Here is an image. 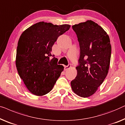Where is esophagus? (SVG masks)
<instances>
[{"label": "esophagus", "instance_id": "obj_1", "mask_svg": "<svg viewBox=\"0 0 125 125\" xmlns=\"http://www.w3.org/2000/svg\"><path fill=\"white\" fill-rule=\"evenodd\" d=\"M70 68H71V64H69V65H68V66H65L64 67V69H65V70H66L69 69H70Z\"/></svg>", "mask_w": 125, "mask_h": 125}]
</instances>
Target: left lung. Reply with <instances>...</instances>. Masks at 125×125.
<instances>
[{
    "mask_svg": "<svg viewBox=\"0 0 125 125\" xmlns=\"http://www.w3.org/2000/svg\"><path fill=\"white\" fill-rule=\"evenodd\" d=\"M72 28L79 42L80 55L72 88L79 96L89 97L97 91L108 73L110 39L102 27L91 20L73 25Z\"/></svg>",
    "mask_w": 125,
    "mask_h": 125,
    "instance_id": "obj_1",
    "label": "left lung"
}]
</instances>
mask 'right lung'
<instances>
[{
	"label": "right lung",
	"instance_id": "obj_1",
	"mask_svg": "<svg viewBox=\"0 0 125 125\" xmlns=\"http://www.w3.org/2000/svg\"><path fill=\"white\" fill-rule=\"evenodd\" d=\"M70 28L67 24L39 22L27 29L20 37L16 68L27 88L34 95L42 96L51 91L64 70L52 55V47L59 36Z\"/></svg>",
	"mask_w": 125,
	"mask_h": 125
}]
</instances>
